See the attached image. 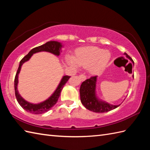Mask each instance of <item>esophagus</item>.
Here are the masks:
<instances>
[{"instance_id":"esophagus-1","label":"esophagus","mask_w":150,"mask_h":150,"mask_svg":"<svg viewBox=\"0 0 150 150\" xmlns=\"http://www.w3.org/2000/svg\"><path fill=\"white\" fill-rule=\"evenodd\" d=\"M79 78H80L81 81H85L86 79V76L84 74H80L79 75Z\"/></svg>"}]
</instances>
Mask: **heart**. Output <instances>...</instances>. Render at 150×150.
I'll return each mask as SVG.
<instances>
[{"mask_svg":"<svg viewBox=\"0 0 150 150\" xmlns=\"http://www.w3.org/2000/svg\"><path fill=\"white\" fill-rule=\"evenodd\" d=\"M110 58V54L108 51L96 47H87L78 50L74 58L67 56V62L74 69H78V65L90 67V71L92 74H98L105 68Z\"/></svg>","mask_w":150,"mask_h":150,"instance_id":"1","label":"heart"}]
</instances>
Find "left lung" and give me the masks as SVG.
<instances>
[{
    "label": "left lung",
    "mask_w": 150,
    "mask_h": 150,
    "mask_svg": "<svg viewBox=\"0 0 150 150\" xmlns=\"http://www.w3.org/2000/svg\"><path fill=\"white\" fill-rule=\"evenodd\" d=\"M124 54L126 55L129 59H130L134 65L133 59L126 52L124 53ZM133 77H134V75H133ZM97 78L98 76H93L81 83L80 88H79V94H80V99L82 104L90 111L96 113L107 112L117 108L120 105H112L99 99L96 94Z\"/></svg>",
    "instance_id": "obj_1"
}]
</instances>
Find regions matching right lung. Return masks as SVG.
<instances>
[{
  "instance_id": "obj_1",
  "label": "right lung",
  "mask_w": 150,
  "mask_h": 150,
  "mask_svg": "<svg viewBox=\"0 0 150 150\" xmlns=\"http://www.w3.org/2000/svg\"><path fill=\"white\" fill-rule=\"evenodd\" d=\"M64 47L61 42H59L57 41H49L45 44L42 45L38 47H36L35 48H33L29 52L28 54L24 56V58L22 59V60L20 62V64L18 69L16 72V74L15 78V96L19 105H21L22 107L24 108L25 111L31 113L33 114H42L44 113L49 111L53 106H54L56 103L58 101V99L60 96V92L62 90L64 87V86L68 81V79L71 78V76H64L62 77L60 82L58 84L57 88L54 91V92L52 93V95L50 96L49 98H47L46 100L42 101L41 103H37V104H35V103H31L27 101L23 98L21 94H19L17 86L18 83V74L20 72H21V67L22 65L24 64L25 62L29 60V59L31 58V56L33 54L37 53L39 52H48L52 54H54L56 56H58L62 52V48Z\"/></svg>"
}]
</instances>
